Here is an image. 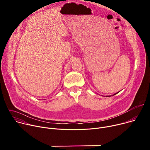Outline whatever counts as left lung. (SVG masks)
I'll use <instances>...</instances> for the list:
<instances>
[{"mask_svg":"<svg viewBox=\"0 0 150 150\" xmlns=\"http://www.w3.org/2000/svg\"><path fill=\"white\" fill-rule=\"evenodd\" d=\"M117 93H116V94H117ZM115 94H114V95H115ZM114 95H113V96H114ZM107 97H108V96H107Z\"/></svg>","mask_w":150,"mask_h":150,"instance_id":"8db88e82","label":"left lung"}]
</instances>
